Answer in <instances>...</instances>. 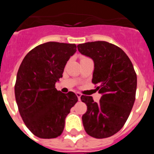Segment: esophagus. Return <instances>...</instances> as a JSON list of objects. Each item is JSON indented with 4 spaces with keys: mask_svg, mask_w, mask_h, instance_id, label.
Segmentation results:
<instances>
[{
    "mask_svg": "<svg viewBox=\"0 0 154 154\" xmlns=\"http://www.w3.org/2000/svg\"><path fill=\"white\" fill-rule=\"evenodd\" d=\"M76 96H77V97H78V99L79 100H81V93H79V92H76Z\"/></svg>",
    "mask_w": 154,
    "mask_h": 154,
    "instance_id": "34e87169",
    "label": "esophagus"
}]
</instances>
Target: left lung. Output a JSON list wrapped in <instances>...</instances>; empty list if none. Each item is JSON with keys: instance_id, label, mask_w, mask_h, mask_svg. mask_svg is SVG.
I'll return each instance as SVG.
<instances>
[{"instance_id": "8db88e82", "label": "left lung", "mask_w": 154, "mask_h": 154, "mask_svg": "<svg viewBox=\"0 0 154 154\" xmlns=\"http://www.w3.org/2000/svg\"><path fill=\"white\" fill-rule=\"evenodd\" d=\"M77 47L82 55L93 60L92 82L102 94L98 103L92 96H81L87 106L82 117L84 129L91 137L107 138L119 132L130 116L135 102L137 74L129 57L115 45L98 41Z\"/></svg>"}]
</instances>
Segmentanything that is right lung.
<instances>
[{"mask_svg": "<svg viewBox=\"0 0 154 154\" xmlns=\"http://www.w3.org/2000/svg\"><path fill=\"white\" fill-rule=\"evenodd\" d=\"M76 51L75 44L49 42L39 45L23 59L14 86L19 112L28 130L39 138L58 137L78 98L62 93L55 85Z\"/></svg>", "mask_w": 154, "mask_h": 154, "instance_id": "obj_1", "label": "right lung"}]
</instances>
